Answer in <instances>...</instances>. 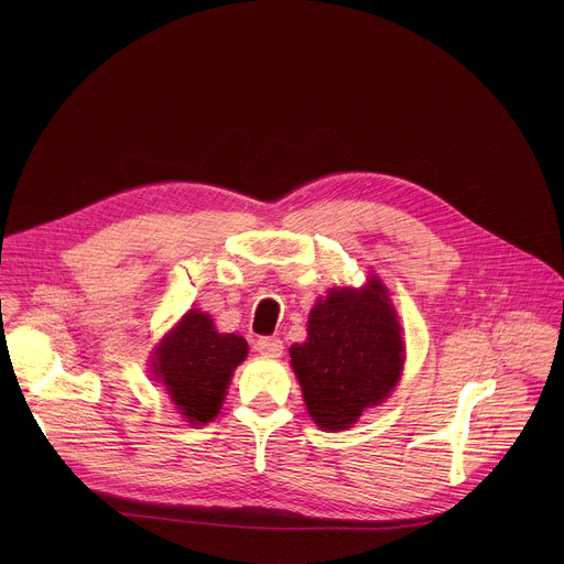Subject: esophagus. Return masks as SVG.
Returning a JSON list of instances; mask_svg holds the SVG:
<instances>
[{"mask_svg": "<svg viewBox=\"0 0 564 564\" xmlns=\"http://www.w3.org/2000/svg\"><path fill=\"white\" fill-rule=\"evenodd\" d=\"M256 349L267 356V358H280L284 354V345L280 338H273V336H264V338H258L256 340Z\"/></svg>", "mask_w": 564, "mask_h": 564, "instance_id": "1", "label": "esophagus"}]
</instances>
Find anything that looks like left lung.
Returning a JSON list of instances; mask_svg holds the SVG:
<instances>
[{
	"instance_id": "1",
	"label": "left lung",
	"mask_w": 564,
	"mask_h": 564,
	"mask_svg": "<svg viewBox=\"0 0 564 564\" xmlns=\"http://www.w3.org/2000/svg\"><path fill=\"white\" fill-rule=\"evenodd\" d=\"M289 351L313 421L329 432L351 427L402 376V325L387 286L371 278L362 289L327 291L311 311L308 338Z\"/></svg>"
}]
</instances>
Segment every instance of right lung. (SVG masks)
<instances>
[{
	"mask_svg": "<svg viewBox=\"0 0 564 564\" xmlns=\"http://www.w3.org/2000/svg\"><path fill=\"white\" fill-rule=\"evenodd\" d=\"M247 356L239 334L217 332L210 315L188 311L162 338L152 373L191 425L213 421L226 400L235 369Z\"/></svg>",
	"mask_w": 564,
	"mask_h": 564,
	"instance_id": "add662e5",
	"label": "right lung"
}]
</instances>
